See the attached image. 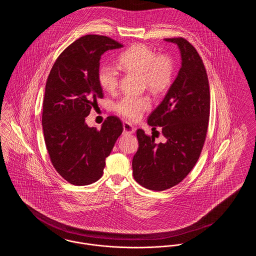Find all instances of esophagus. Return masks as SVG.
<instances>
[{"instance_id": "obj_1", "label": "esophagus", "mask_w": 256, "mask_h": 256, "mask_svg": "<svg viewBox=\"0 0 256 256\" xmlns=\"http://www.w3.org/2000/svg\"><path fill=\"white\" fill-rule=\"evenodd\" d=\"M122 128H124V132L126 134H132L136 132V128L128 122H124Z\"/></svg>"}]
</instances>
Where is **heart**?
I'll use <instances>...</instances> for the list:
<instances>
[{"instance_id": "heart-1", "label": "heart", "mask_w": 256, "mask_h": 256, "mask_svg": "<svg viewBox=\"0 0 256 256\" xmlns=\"http://www.w3.org/2000/svg\"><path fill=\"white\" fill-rule=\"evenodd\" d=\"M120 65L130 71L142 74L143 84L153 92H162L168 86L172 77V61L166 56L156 54L144 44H134L118 56ZM100 86L109 92L118 86L120 73L115 66L104 64L98 73ZM151 101L147 96H124L115 103V110L124 118L136 120L148 110Z\"/></svg>"}]
</instances>
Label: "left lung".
<instances>
[{
	"label": "left lung",
	"instance_id": "1",
	"mask_svg": "<svg viewBox=\"0 0 256 256\" xmlns=\"http://www.w3.org/2000/svg\"><path fill=\"white\" fill-rule=\"evenodd\" d=\"M164 40L178 46L181 68L148 124L160 126L166 141L157 144L153 136L138 130L139 146L132 158L134 179L154 191L176 186L192 170L206 140L210 110L208 74L196 48L184 38Z\"/></svg>",
	"mask_w": 256,
	"mask_h": 256
}]
</instances>
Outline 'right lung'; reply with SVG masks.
I'll return each mask as SVG.
<instances>
[{"label":"right lung","mask_w":256,"mask_h":256,"mask_svg":"<svg viewBox=\"0 0 256 256\" xmlns=\"http://www.w3.org/2000/svg\"><path fill=\"white\" fill-rule=\"evenodd\" d=\"M122 46L106 36L80 37L61 52L46 80L42 115L46 146L56 172L73 185L102 176L105 160L122 132L115 116L107 117L100 130L86 124L103 98L98 79L101 56Z\"/></svg>","instance_id":"add662e5"}]
</instances>
